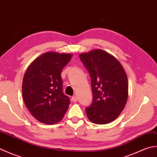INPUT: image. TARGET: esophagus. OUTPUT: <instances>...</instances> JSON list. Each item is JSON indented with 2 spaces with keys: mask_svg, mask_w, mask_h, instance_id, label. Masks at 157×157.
I'll return each mask as SVG.
<instances>
[{
  "mask_svg": "<svg viewBox=\"0 0 157 157\" xmlns=\"http://www.w3.org/2000/svg\"><path fill=\"white\" fill-rule=\"evenodd\" d=\"M71 100H72V101H73V102H75L78 101V98H77V96H72Z\"/></svg>",
  "mask_w": 157,
  "mask_h": 157,
  "instance_id": "1",
  "label": "esophagus"
}]
</instances>
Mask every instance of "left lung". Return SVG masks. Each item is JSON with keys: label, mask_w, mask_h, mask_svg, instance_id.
Instances as JSON below:
<instances>
[{"label": "left lung", "mask_w": 157, "mask_h": 157, "mask_svg": "<svg viewBox=\"0 0 157 157\" xmlns=\"http://www.w3.org/2000/svg\"><path fill=\"white\" fill-rule=\"evenodd\" d=\"M91 78L93 100L86 109L90 121L107 124L117 117L128 97V77L121 63L101 49L79 55Z\"/></svg>", "instance_id": "left-lung-1"}]
</instances>
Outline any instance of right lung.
I'll list each match as a JSON object with an SVG mask.
<instances>
[{
	"label": "right lung",
	"mask_w": 157,
	"mask_h": 157,
	"mask_svg": "<svg viewBox=\"0 0 157 157\" xmlns=\"http://www.w3.org/2000/svg\"><path fill=\"white\" fill-rule=\"evenodd\" d=\"M71 54L48 52L36 59L23 79L22 95L29 111L40 122L55 124L63 118L70 100L63 92L61 73Z\"/></svg>",
	"instance_id": "right-lung-1"
}]
</instances>
